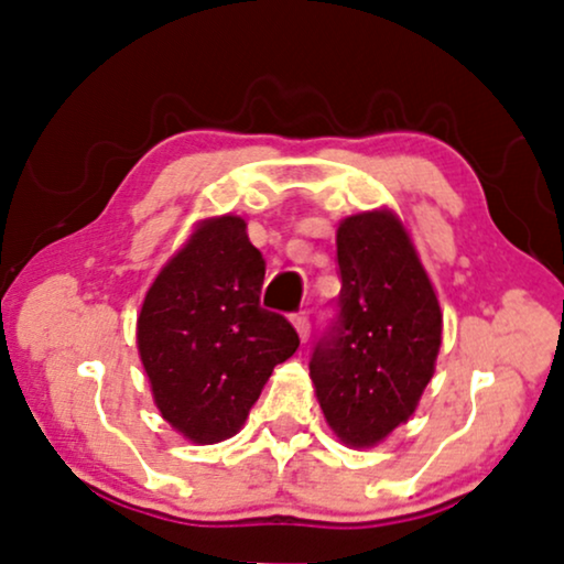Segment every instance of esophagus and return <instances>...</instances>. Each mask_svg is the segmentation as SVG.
<instances>
[{"label":"esophagus","instance_id":"esophagus-1","mask_svg":"<svg viewBox=\"0 0 564 564\" xmlns=\"http://www.w3.org/2000/svg\"><path fill=\"white\" fill-rule=\"evenodd\" d=\"M292 326H295L300 341H307V336H311V318H307L305 313H295L292 315Z\"/></svg>","mask_w":564,"mask_h":564}]
</instances>
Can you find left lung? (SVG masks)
<instances>
[{
  "instance_id": "obj_1",
  "label": "left lung",
  "mask_w": 564,
  "mask_h": 564,
  "mask_svg": "<svg viewBox=\"0 0 564 564\" xmlns=\"http://www.w3.org/2000/svg\"><path fill=\"white\" fill-rule=\"evenodd\" d=\"M338 315L311 359V380L330 431L346 446L380 444L411 419L434 377L442 307L395 213L338 223Z\"/></svg>"
}]
</instances>
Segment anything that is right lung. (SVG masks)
Listing matches in <instances>:
<instances>
[{"instance_id": "obj_1", "label": "right lung", "mask_w": 564, "mask_h": 564, "mask_svg": "<svg viewBox=\"0 0 564 564\" xmlns=\"http://www.w3.org/2000/svg\"><path fill=\"white\" fill-rule=\"evenodd\" d=\"M267 264L246 220L197 223L138 315V354L161 419L195 444L241 431L274 367L297 351L290 321L259 303Z\"/></svg>"}]
</instances>
